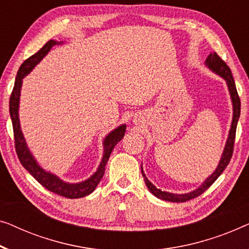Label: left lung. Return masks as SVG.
I'll list each match as a JSON object with an SVG mask.
<instances>
[{
	"label": "left lung",
	"instance_id": "obj_1",
	"mask_svg": "<svg viewBox=\"0 0 249 249\" xmlns=\"http://www.w3.org/2000/svg\"><path fill=\"white\" fill-rule=\"evenodd\" d=\"M206 65L209 66L210 69L212 70L213 72H215L216 74L221 75L223 79L227 81V85H228L229 92L231 96V100H232V106H233V117H232V123H231V128L229 132V138L228 141H227L225 151H223V155L221 157V160H220L219 166L216 168L214 173H213L211 176H210L208 179H206L204 183L201 185V187H198L197 190L194 192H191L188 194H171L167 193V192H162L161 190H158L155 185L150 183L148 178L145 177L144 173L142 170L143 178H144L146 187L149 188V191L151 193L157 196V197L160 199H163V201H169V202H186L190 201L192 198L197 197L198 195L208 190V188L211 186V185L214 183V181L218 179V177L223 173V170L226 169V167L228 166L231 157H232L233 153V146H234V139H236V128H237V123L238 120H239L240 116V98L238 96L236 85H234V80L232 78V73H231V70L227 63L223 61V59L220 57V56L216 53L210 54L209 57L206 58Z\"/></svg>",
	"mask_w": 249,
	"mask_h": 249
}]
</instances>
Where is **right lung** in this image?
<instances>
[{
	"label": "right lung",
	"instance_id": "add662e5",
	"mask_svg": "<svg viewBox=\"0 0 249 249\" xmlns=\"http://www.w3.org/2000/svg\"><path fill=\"white\" fill-rule=\"evenodd\" d=\"M56 44H59L55 40H50L37 52L36 54L31 55L29 58H27L21 66L19 68V71L17 73V78L15 82V87L10 96V116H11L12 126H13V135H15V146H16V152L18 155V158L22 166L33 175V177L36 179L40 185H43L45 188H47L48 191L53 192V193L61 195L63 197L66 198H80L83 196L89 195L94 191V188L97 187V185L99 184V181L103 178L105 174V167L109 156L115 145L123 139L125 134V125H121L120 127L114 129L110 134L105 139L104 141V157L101 160L100 166L98 167V170L91 176L88 180L82 181L79 184H69L64 183V181L59 179L58 177L54 176L47 171H45L43 168L38 166L36 160L34 159V157L31 156L29 150L27 148L26 141L22 135V132L20 129V123H19V116H18V109H19V97H20V89L21 85H22V79L33 70L36 64H38L45 55H46L52 47Z\"/></svg>",
	"mask_w": 249,
	"mask_h": 249
}]
</instances>
